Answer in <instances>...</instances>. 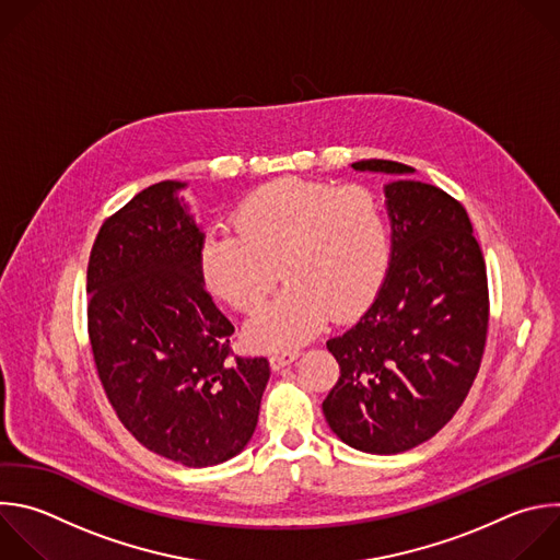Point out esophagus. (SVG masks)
<instances>
[{
	"mask_svg": "<svg viewBox=\"0 0 560 560\" xmlns=\"http://www.w3.org/2000/svg\"><path fill=\"white\" fill-rule=\"evenodd\" d=\"M299 347H288V349H279V351H275L272 355H270V364H272V369L275 371H279V369H283L285 364H290V362H294L296 358H299Z\"/></svg>",
	"mask_w": 560,
	"mask_h": 560,
	"instance_id": "obj_1",
	"label": "esophagus"
}]
</instances>
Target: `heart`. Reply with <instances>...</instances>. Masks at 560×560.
Here are the masks:
<instances>
[{
    "instance_id": "heart-1",
    "label": "heart",
    "mask_w": 560,
    "mask_h": 560,
    "mask_svg": "<svg viewBox=\"0 0 560 560\" xmlns=\"http://www.w3.org/2000/svg\"><path fill=\"white\" fill-rule=\"evenodd\" d=\"M233 231H209L198 250L207 288L240 312H257L279 281L288 285L250 323L266 347L316 334L327 314L360 312L389 261V231L376 196L360 184L275 179L246 196Z\"/></svg>"
}]
</instances>
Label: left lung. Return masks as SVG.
<instances>
[{"instance_id":"1","label":"left lung","mask_w":560,"mask_h":560,"mask_svg":"<svg viewBox=\"0 0 560 560\" xmlns=\"http://www.w3.org/2000/svg\"><path fill=\"white\" fill-rule=\"evenodd\" d=\"M385 184L392 224L387 275L366 312L327 340L340 378L323 402L329 429L371 455L431 440L466 400L488 334V279L464 207L416 168L360 160Z\"/></svg>"}]
</instances>
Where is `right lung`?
<instances>
[{"label": "right lung", "instance_id": "1", "mask_svg": "<svg viewBox=\"0 0 560 560\" xmlns=\"http://www.w3.org/2000/svg\"><path fill=\"white\" fill-rule=\"evenodd\" d=\"M164 179L98 231L88 264V329L107 400L149 451L194 468L240 455L259 420L266 358L229 349L233 323L205 288V237Z\"/></svg>", "mask_w": 560, "mask_h": 560}]
</instances>
